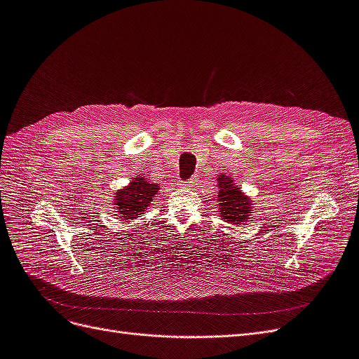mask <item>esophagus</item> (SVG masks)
Returning <instances> with one entry per match:
<instances>
[{"instance_id":"obj_1","label":"esophagus","mask_w":359,"mask_h":359,"mask_svg":"<svg viewBox=\"0 0 359 359\" xmlns=\"http://www.w3.org/2000/svg\"><path fill=\"white\" fill-rule=\"evenodd\" d=\"M198 178H190L189 181H186L184 184H181V186H184V187H189V189H194L198 186Z\"/></svg>"}]
</instances>
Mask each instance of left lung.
<instances>
[{
  "label": "left lung",
  "instance_id": "8db88e82",
  "mask_svg": "<svg viewBox=\"0 0 359 359\" xmlns=\"http://www.w3.org/2000/svg\"><path fill=\"white\" fill-rule=\"evenodd\" d=\"M217 181H219V199H217L219 203L217 205H219L220 217L227 223L236 226L243 224L250 219V214L253 211L252 201L226 173H220Z\"/></svg>",
  "mask_w": 359,
  "mask_h": 359
}]
</instances>
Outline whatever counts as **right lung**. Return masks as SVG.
<instances>
[{
    "label": "right lung",
    "instance_id": "obj_1",
    "mask_svg": "<svg viewBox=\"0 0 359 359\" xmlns=\"http://www.w3.org/2000/svg\"><path fill=\"white\" fill-rule=\"evenodd\" d=\"M160 186L149 182L145 177H136L124 189L116 191L114 199L115 210L123 220H133L147 211V206L153 202Z\"/></svg>",
    "mask_w": 359,
    "mask_h": 359
}]
</instances>
